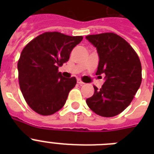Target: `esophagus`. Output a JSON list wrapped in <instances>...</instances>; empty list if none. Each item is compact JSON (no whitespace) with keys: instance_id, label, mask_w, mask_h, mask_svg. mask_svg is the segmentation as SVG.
<instances>
[{"instance_id":"1","label":"esophagus","mask_w":154,"mask_h":154,"mask_svg":"<svg viewBox=\"0 0 154 154\" xmlns=\"http://www.w3.org/2000/svg\"><path fill=\"white\" fill-rule=\"evenodd\" d=\"M77 83H78V84H79L80 85H84V84H85L84 82H82V81H81V80H80V79L77 80Z\"/></svg>"}]
</instances>
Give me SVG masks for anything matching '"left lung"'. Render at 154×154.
<instances>
[{"label": "left lung", "instance_id": "obj_1", "mask_svg": "<svg viewBox=\"0 0 154 154\" xmlns=\"http://www.w3.org/2000/svg\"><path fill=\"white\" fill-rule=\"evenodd\" d=\"M85 38L98 54L96 74L105 75L101 88L94 86V95L86 99V104L99 116L114 117L129 106L141 85V61L130 45L115 33L89 35Z\"/></svg>", "mask_w": 154, "mask_h": 154}]
</instances>
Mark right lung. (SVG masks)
<instances>
[{"mask_svg": "<svg viewBox=\"0 0 154 154\" xmlns=\"http://www.w3.org/2000/svg\"><path fill=\"white\" fill-rule=\"evenodd\" d=\"M82 39V36L47 32L23 49L17 63L19 85L25 100L36 112L51 115L64 106L77 79L64 77L58 68L67 62Z\"/></svg>", "mask_w": 154, "mask_h": 154, "instance_id": "obj_1", "label": "right lung"}]
</instances>
